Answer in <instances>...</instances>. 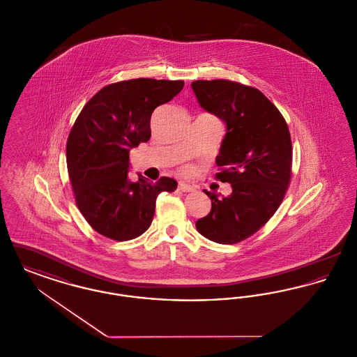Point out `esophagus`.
I'll return each instance as SVG.
<instances>
[{"instance_id":"1","label":"esophagus","mask_w":357,"mask_h":357,"mask_svg":"<svg viewBox=\"0 0 357 357\" xmlns=\"http://www.w3.org/2000/svg\"><path fill=\"white\" fill-rule=\"evenodd\" d=\"M179 190L182 192H192V191H195V187L190 186V185H186V183H179Z\"/></svg>"}]
</instances>
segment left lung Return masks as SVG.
<instances>
[{
    "instance_id": "1",
    "label": "left lung",
    "mask_w": 357,
    "mask_h": 357,
    "mask_svg": "<svg viewBox=\"0 0 357 357\" xmlns=\"http://www.w3.org/2000/svg\"><path fill=\"white\" fill-rule=\"evenodd\" d=\"M191 86L201 107L226 123L215 179L233 188L229 197L204 191L211 211L195 226L210 241L238 243L272 218L287 194L293 158L288 124L255 86L230 80H197Z\"/></svg>"
}]
</instances>
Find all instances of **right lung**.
<instances>
[{
  "mask_svg": "<svg viewBox=\"0 0 357 357\" xmlns=\"http://www.w3.org/2000/svg\"><path fill=\"white\" fill-rule=\"evenodd\" d=\"M182 80L131 79L105 85L70 128L67 167L76 206L91 227L114 241L142 236L151 225L155 201L178 183L162 176L128 181L130 150L151 137L153 109L170 102Z\"/></svg>",
  "mask_w": 357,
  "mask_h": 357,
  "instance_id": "1",
  "label": "right lung"
}]
</instances>
